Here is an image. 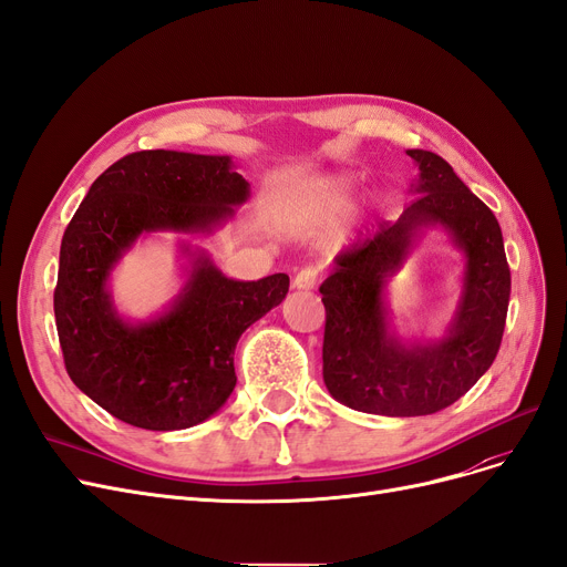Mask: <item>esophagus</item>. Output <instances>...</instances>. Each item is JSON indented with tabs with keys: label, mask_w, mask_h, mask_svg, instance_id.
Wrapping results in <instances>:
<instances>
[{
	"label": "esophagus",
	"mask_w": 567,
	"mask_h": 567,
	"mask_svg": "<svg viewBox=\"0 0 567 567\" xmlns=\"http://www.w3.org/2000/svg\"><path fill=\"white\" fill-rule=\"evenodd\" d=\"M318 280H320V272H318V268H301L297 276H295V287L297 289H312L318 285Z\"/></svg>",
	"instance_id": "1"
}]
</instances>
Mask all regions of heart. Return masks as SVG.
I'll use <instances>...</instances> for the list:
<instances>
[{"label": "heart", "instance_id": "obj_1", "mask_svg": "<svg viewBox=\"0 0 567 567\" xmlns=\"http://www.w3.org/2000/svg\"><path fill=\"white\" fill-rule=\"evenodd\" d=\"M354 188V179L350 175H331L320 179L310 192L312 213H333L348 203Z\"/></svg>", "mask_w": 567, "mask_h": 567}]
</instances>
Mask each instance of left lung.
I'll list each match as a JSON object with an SVG mask.
<instances>
[{
    "mask_svg": "<svg viewBox=\"0 0 567 567\" xmlns=\"http://www.w3.org/2000/svg\"><path fill=\"white\" fill-rule=\"evenodd\" d=\"M417 196L394 224L339 251L320 295L327 310L322 375L333 400L362 413L411 417L457 402L484 375L505 331L512 276L495 215L432 152L409 150ZM464 251V289L439 342H402L389 324L386 280L425 227Z\"/></svg>",
    "mask_w": 567,
    "mask_h": 567,
    "instance_id": "obj_1",
    "label": "left lung"
}]
</instances>
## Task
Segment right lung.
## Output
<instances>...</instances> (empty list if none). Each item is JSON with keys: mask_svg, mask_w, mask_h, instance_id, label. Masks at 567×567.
<instances>
[{"mask_svg": "<svg viewBox=\"0 0 567 567\" xmlns=\"http://www.w3.org/2000/svg\"><path fill=\"white\" fill-rule=\"evenodd\" d=\"M249 198L230 156L135 152L89 188L60 245L53 295L58 339L74 385L118 421L156 432L194 427L236 388L243 331L282 303L285 272L230 280L203 249L182 245L186 282L156 318L131 322L110 276L140 236L213 234Z\"/></svg>", "mask_w": 567, "mask_h": 567, "instance_id": "1", "label": "right lung"}]
</instances>
